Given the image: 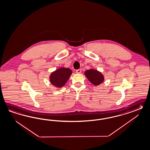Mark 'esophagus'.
Here are the masks:
<instances>
[{"label":"esophagus","mask_w":150,"mask_h":150,"mask_svg":"<svg viewBox=\"0 0 150 150\" xmlns=\"http://www.w3.org/2000/svg\"><path fill=\"white\" fill-rule=\"evenodd\" d=\"M81 72H82V69H79L76 70V73L78 74H80V73H81Z\"/></svg>","instance_id":"obj_1"}]
</instances>
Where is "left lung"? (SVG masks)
Masks as SVG:
<instances>
[{"instance_id": "1", "label": "left lung", "mask_w": 150, "mask_h": 150, "mask_svg": "<svg viewBox=\"0 0 150 150\" xmlns=\"http://www.w3.org/2000/svg\"><path fill=\"white\" fill-rule=\"evenodd\" d=\"M84 74L87 79L96 86L101 84L104 81V76L102 73L94 69L87 70Z\"/></svg>"}]
</instances>
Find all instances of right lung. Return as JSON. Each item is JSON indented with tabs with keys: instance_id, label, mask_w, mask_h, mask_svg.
Wrapping results in <instances>:
<instances>
[{
	"instance_id": "right-lung-1",
	"label": "right lung",
	"mask_w": 150,
	"mask_h": 150,
	"mask_svg": "<svg viewBox=\"0 0 150 150\" xmlns=\"http://www.w3.org/2000/svg\"><path fill=\"white\" fill-rule=\"evenodd\" d=\"M72 73V70L68 68H59L51 73L50 82L54 87L61 88L66 84Z\"/></svg>"
}]
</instances>
